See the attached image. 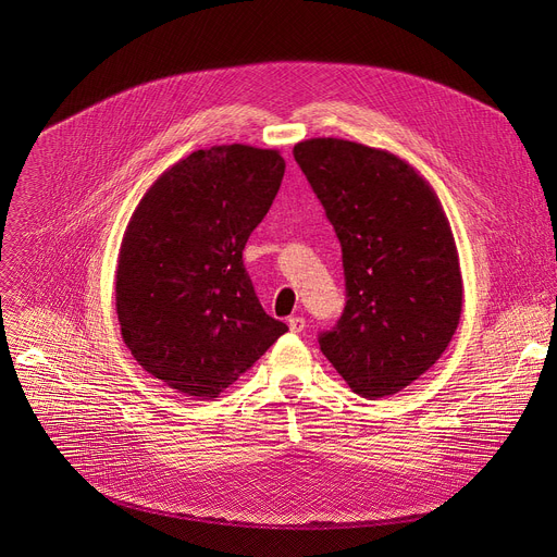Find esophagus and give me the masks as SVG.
Segmentation results:
<instances>
[{
  "mask_svg": "<svg viewBox=\"0 0 557 557\" xmlns=\"http://www.w3.org/2000/svg\"><path fill=\"white\" fill-rule=\"evenodd\" d=\"M305 327H307V323H305L302 315H290L288 318V330L294 332V334H300Z\"/></svg>",
  "mask_w": 557,
  "mask_h": 557,
  "instance_id": "34e87169",
  "label": "esophagus"
}]
</instances>
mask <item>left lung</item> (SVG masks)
Returning a JSON list of instances; mask_svg holds the SVG:
<instances>
[{"label": "left lung", "mask_w": 557, "mask_h": 557, "mask_svg": "<svg viewBox=\"0 0 557 557\" xmlns=\"http://www.w3.org/2000/svg\"><path fill=\"white\" fill-rule=\"evenodd\" d=\"M343 250L347 302L318 338L368 399L413 384L443 357L462 311V277L441 200L391 151L338 137L294 146Z\"/></svg>", "instance_id": "obj_1"}]
</instances>
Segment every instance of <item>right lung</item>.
Segmentation results:
<instances>
[{"mask_svg":"<svg viewBox=\"0 0 557 557\" xmlns=\"http://www.w3.org/2000/svg\"><path fill=\"white\" fill-rule=\"evenodd\" d=\"M284 166L280 151L248 144L200 149L135 208L116 263V318L135 361L169 388L214 399L288 330L261 309L242 257Z\"/></svg>","mask_w":557,"mask_h":557,"instance_id":"1","label":"right lung"}]
</instances>
